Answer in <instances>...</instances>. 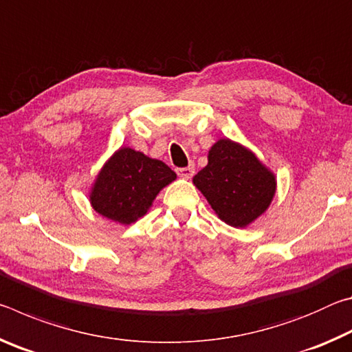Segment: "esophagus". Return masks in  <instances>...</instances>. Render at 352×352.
Segmentation results:
<instances>
[{
	"instance_id": "34e87169",
	"label": "esophagus",
	"mask_w": 352,
	"mask_h": 352,
	"mask_svg": "<svg viewBox=\"0 0 352 352\" xmlns=\"http://www.w3.org/2000/svg\"><path fill=\"white\" fill-rule=\"evenodd\" d=\"M194 168H190V166H188V168H180V169H177V174L180 175L182 178H190L194 175Z\"/></svg>"
}]
</instances>
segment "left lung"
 <instances>
[{
	"label": "left lung",
	"mask_w": 352,
	"mask_h": 352,
	"mask_svg": "<svg viewBox=\"0 0 352 352\" xmlns=\"http://www.w3.org/2000/svg\"><path fill=\"white\" fill-rule=\"evenodd\" d=\"M208 204L225 223L243 228L272 204L276 178L250 152L231 140H219L208 164L192 178Z\"/></svg>",
	"instance_id": "obj_1"
}]
</instances>
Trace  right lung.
I'll return each instance as SVG.
<instances>
[{
	"label": "right lung",
	"mask_w": 352,
	"mask_h": 352,
	"mask_svg": "<svg viewBox=\"0 0 352 352\" xmlns=\"http://www.w3.org/2000/svg\"><path fill=\"white\" fill-rule=\"evenodd\" d=\"M175 178L168 164L122 147L100 169L91 189V206L113 222L130 225L144 216L160 190Z\"/></svg>",
	"instance_id": "add662e5"
}]
</instances>
